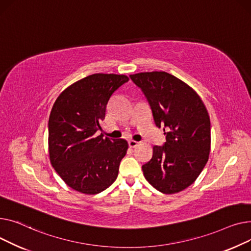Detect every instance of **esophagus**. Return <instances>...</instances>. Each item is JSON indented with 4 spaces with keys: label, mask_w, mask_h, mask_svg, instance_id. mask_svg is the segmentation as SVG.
Segmentation results:
<instances>
[{
    "label": "esophagus",
    "mask_w": 251,
    "mask_h": 251,
    "mask_svg": "<svg viewBox=\"0 0 251 251\" xmlns=\"http://www.w3.org/2000/svg\"><path fill=\"white\" fill-rule=\"evenodd\" d=\"M139 145V142L137 141H134V140H130L128 142V146L130 147V148H136V147Z\"/></svg>",
    "instance_id": "1"
}]
</instances>
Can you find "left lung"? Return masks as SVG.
Listing matches in <instances>:
<instances>
[{"label":"left lung","mask_w":251,"mask_h":251,"mask_svg":"<svg viewBox=\"0 0 251 251\" xmlns=\"http://www.w3.org/2000/svg\"><path fill=\"white\" fill-rule=\"evenodd\" d=\"M144 92L158 127L166 142L154 146L153 156L142 166L145 178L166 195L177 194L193 184L209 160L211 122L199 94L166 72L129 75Z\"/></svg>","instance_id":"1"}]
</instances>
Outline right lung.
I'll use <instances>...</instances> for the list:
<instances>
[{
  "mask_svg": "<svg viewBox=\"0 0 251 251\" xmlns=\"http://www.w3.org/2000/svg\"><path fill=\"white\" fill-rule=\"evenodd\" d=\"M127 81L126 75L93 74L67 87L53 103L50 160L65 183L79 193L99 194L117 178L128 144L95 132L101 128L111 95Z\"/></svg>",
  "mask_w": 251,
  "mask_h": 251,
  "instance_id": "obj_1",
  "label": "right lung"
}]
</instances>
